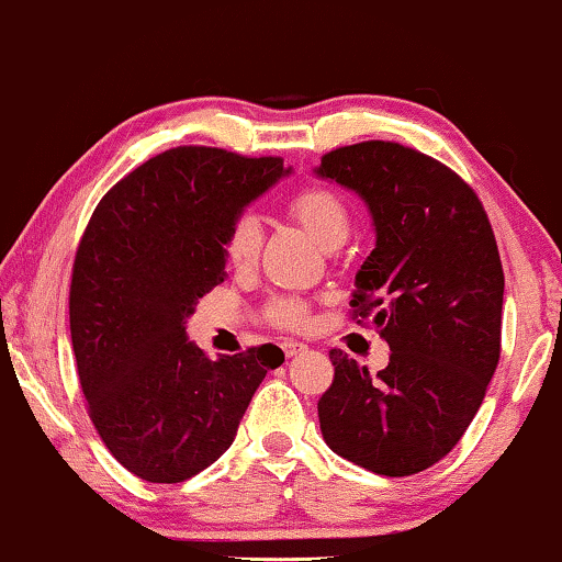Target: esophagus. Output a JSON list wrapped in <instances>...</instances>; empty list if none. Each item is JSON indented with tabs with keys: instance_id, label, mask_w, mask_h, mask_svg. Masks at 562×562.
Here are the masks:
<instances>
[{
	"instance_id": "34e87169",
	"label": "esophagus",
	"mask_w": 562,
	"mask_h": 562,
	"mask_svg": "<svg viewBox=\"0 0 562 562\" xmlns=\"http://www.w3.org/2000/svg\"><path fill=\"white\" fill-rule=\"evenodd\" d=\"M282 350H284V356H288V358H292V356L303 353V350H305V346H303V342L288 340V342H282Z\"/></svg>"
}]
</instances>
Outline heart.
<instances>
[{
    "instance_id": "1",
    "label": "heart",
    "mask_w": 562,
    "mask_h": 562,
    "mask_svg": "<svg viewBox=\"0 0 562 562\" xmlns=\"http://www.w3.org/2000/svg\"><path fill=\"white\" fill-rule=\"evenodd\" d=\"M288 209L325 249L340 247L348 239L350 209L338 191L328 187H307L288 201ZM259 247H262V232H259L257 216L249 212L239 214L232 222L227 239H224V252H227L229 265L245 270L257 259ZM265 315L270 317V323L282 325V328H300L307 317V307L303 300L278 295L267 303Z\"/></svg>"
}]
</instances>
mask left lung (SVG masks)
Returning <instances> with one entry per match:
<instances>
[{"label": "left lung", "instance_id": "1", "mask_svg": "<svg viewBox=\"0 0 562 562\" xmlns=\"http://www.w3.org/2000/svg\"><path fill=\"white\" fill-rule=\"evenodd\" d=\"M315 173L356 191L373 216L375 249L350 307L391 348L375 375L330 350L335 375L317 401L323 439L368 472H424L462 439L499 361L495 232L462 176L393 140L335 148Z\"/></svg>", "mask_w": 562, "mask_h": 562}]
</instances>
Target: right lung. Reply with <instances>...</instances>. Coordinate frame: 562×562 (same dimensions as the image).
Returning a JSON list of instances; mask_svg holds the SVG:
<instances>
[{"label": "right lung", "instance_id": "right-lung-1", "mask_svg": "<svg viewBox=\"0 0 562 562\" xmlns=\"http://www.w3.org/2000/svg\"><path fill=\"white\" fill-rule=\"evenodd\" d=\"M282 158L179 146L100 199L72 265L70 335L100 439L140 480L176 484L214 464L284 353L267 342L216 361L187 340L199 297L227 278L224 239Z\"/></svg>", "mask_w": 562, "mask_h": 562}]
</instances>
